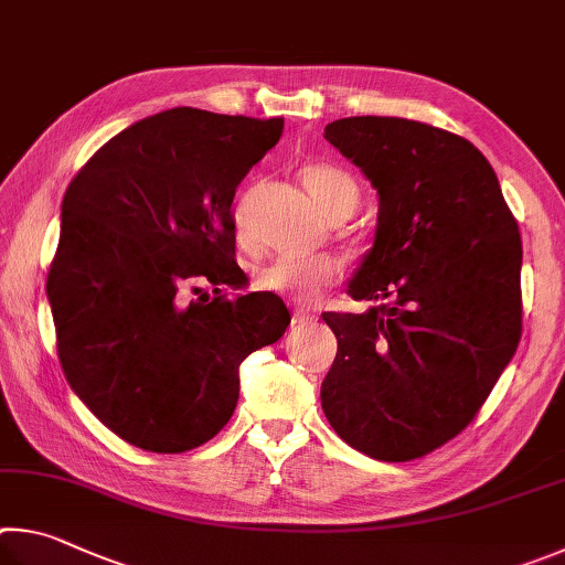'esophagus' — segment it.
Masks as SVG:
<instances>
[{"mask_svg": "<svg viewBox=\"0 0 565 565\" xmlns=\"http://www.w3.org/2000/svg\"><path fill=\"white\" fill-rule=\"evenodd\" d=\"M292 322H295V324H312V322H318V315L310 312V310L298 308V310L292 312Z\"/></svg>", "mask_w": 565, "mask_h": 565, "instance_id": "34e87169", "label": "esophagus"}]
</instances>
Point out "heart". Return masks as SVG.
Wrapping results in <instances>:
<instances>
[{
    "mask_svg": "<svg viewBox=\"0 0 565 565\" xmlns=\"http://www.w3.org/2000/svg\"><path fill=\"white\" fill-rule=\"evenodd\" d=\"M302 183L308 188L320 213L334 221H348L360 205V185L350 171L332 163H310L302 168ZM338 260L330 255L275 257L253 273V288L260 292L285 295L302 302L320 298L324 288L338 280Z\"/></svg>",
    "mask_w": 565,
    "mask_h": 565,
    "instance_id": "b5f03b06",
    "label": "heart"
}]
</instances>
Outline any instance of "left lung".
<instances>
[{
	"label": "left lung",
	"instance_id": "1",
	"mask_svg": "<svg viewBox=\"0 0 565 565\" xmlns=\"http://www.w3.org/2000/svg\"><path fill=\"white\" fill-rule=\"evenodd\" d=\"M324 138L380 198L348 285L380 305L322 315L338 338L322 412L358 451L409 461L477 417L519 348V225L467 138L394 116L340 118Z\"/></svg>",
	"mask_w": 565,
	"mask_h": 565
}]
</instances>
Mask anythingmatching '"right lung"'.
Returning a JSON list of instances; mask_svg holds the SVG:
<instances>
[{
    "label": "right lung",
    "mask_w": 565,
    "mask_h": 565,
    "mask_svg": "<svg viewBox=\"0 0 565 565\" xmlns=\"http://www.w3.org/2000/svg\"><path fill=\"white\" fill-rule=\"evenodd\" d=\"M282 126L168 108L116 134L66 188L46 280L58 360L76 397L138 449L213 439L235 412L241 362L288 330L275 295L217 290L243 282L235 188ZM195 276L218 298L185 301Z\"/></svg>",
    "instance_id": "1"
}]
</instances>
